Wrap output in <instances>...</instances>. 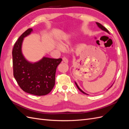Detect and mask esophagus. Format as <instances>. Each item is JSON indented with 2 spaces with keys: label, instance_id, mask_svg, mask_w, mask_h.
Returning <instances> with one entry per match:
<instances>
[{
  "label": "esophagus",
  "instance_id": "esophagus-1",
  "mask_svg": "<svg viewBox=\"0 0 129 129\" xmlns=\"http://www.w3.org/2000/svg\"><path fill=\"white\" fill-rule=\"evenodd\" d=\"M62 61H63V62H64V63H67L68 62V59H67V58H66V57H63V58H62Z\"/></svg>",
  "mask_w": 129,
  "mask_h": 129
}]
</instances>
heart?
Listing matches in <instances>:
<instances>
[{"instance_id":"1","label":"heart","mask_w":129,"mask_h":129,"mask_svg":"<svg viewBox=\"0 0 129 129\" xmlns=\"http://www.w3.org/2000/svg\"><path fill=\"white\" fill-rule=\"evenodd\" d=\"M61 45L63 46H64V47H66L68 46L69 45H70V38H68L67 37H66L64 38H63V39H62V42H61ZM57 48L59 50H62V46L60 45H58L57 46Z\"/></svg>"}]
</instances>
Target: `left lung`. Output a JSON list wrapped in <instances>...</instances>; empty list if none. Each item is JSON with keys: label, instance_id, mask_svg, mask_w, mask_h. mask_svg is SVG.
<instances>
[{"label": "left lung", "instance_id": "8db88e82", "mask_svg": "<svg viewBox=\"0 0 129 129\" xmlns=\"http://www.w3.org/2000/svg\"><path fill=\"white\" fill-rule=\"evenodd\" d=\"M96 24H97V26H98V27L100 28H101V29H102V30H104V31H106V32H108V33H109V32H108V30H107V29H106V28L103 26H102V25L101 24H100V23H98V22H96ZM75 84H76V86H77V87H78V89H79L80 91L81 92H83V93H84V94H86V95H87V93H86L85 92H84L82 90H81L80 88H79V87L78 86V85H77V84L75 82Z\"/></svg>", "mask_w": 129, "mask_h": 129}]
</instances>
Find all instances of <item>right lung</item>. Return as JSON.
Listing matches in <instances>:
<instances>
[{
    "mask_svg": "<svg viewBox=\"0 0 129 129\" xmlns=\"http://www.w3.org/2000/svg\"><path fill=\"white\" fill-rule=\"evenodd\" d=\"M32 31V28L26 30L14 44L12 52L14 77L24 92L44 96L51 92L55 85L56 68L62 58L44 57L34 63L27 61L22 53V44L24 38Z\"/></svg>",
    "mask_w": 129,
    "mask_h": 129,
    "instance_id": "obj_1",
    "label": "right lung"
}]
</instances>
